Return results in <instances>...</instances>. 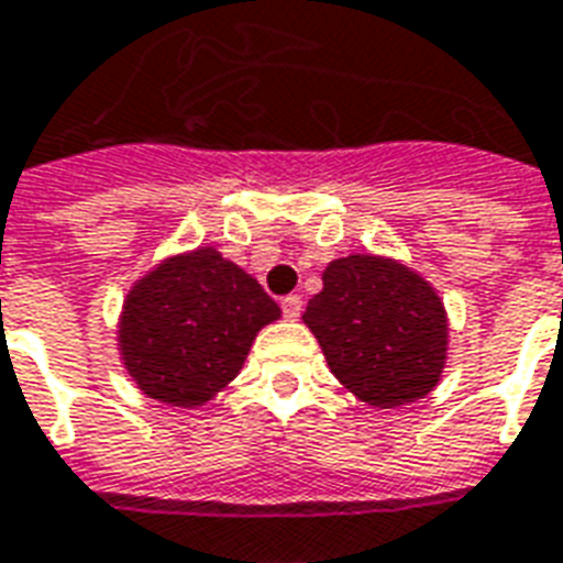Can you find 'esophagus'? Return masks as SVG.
Returning a JSON list of instances; mask_svg holds the SVG:
<instances>
[{"mask_svg":"<svg viewBox=\"0 0 563 563\" xmlns=\"http://www.w3.org/2000/svg\"><path fill=\"white\" fill-rule=\"evenodd\" d=\"M280 307H283V316H286V319H298V316H301V307H303L301 295H286V298L280 301Z\"/></svg>","mask_w":563,"mask_h":563,"instance_id":"obj_1","label":"esophagus"}]
</instances>
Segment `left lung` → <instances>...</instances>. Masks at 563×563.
<instances>
[{
    "instance_id": "1",
    "label": "left lung",
    "mask_w": 563,
    "mask_h": 563,
    "mask_svg": "<svg viewBox=\"0 0 563 563\" xmlns=\"http://www.w3.org/2000/svg\"><path fill=\"white\" fill-rule=\"evenodd\" d=\"M303 313L328 366L357 399L394 409L427 397L448 357V313L430 283L385 256H345Z\"/></svg>"
}]
</instances>
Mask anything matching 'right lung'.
<instances>
[{
    "instance_id": "right-lung-1",
    "label": "right lung",
    "mask_w": 563,
    "mask_h": 563,
    "mask_svg": "<svg viewBox=\"0 0 563 563\" xmlns=\"http://www.w3.org/2000/svg\"><path fill=\"white\" fill-rule=\"evenodd\" d=\"M280 319L260 283L214 247L173 256L128 295L122 361L152 399L194 409L239 376L262 328Z\"/></svg>"
}]
</instances>
